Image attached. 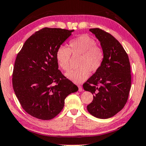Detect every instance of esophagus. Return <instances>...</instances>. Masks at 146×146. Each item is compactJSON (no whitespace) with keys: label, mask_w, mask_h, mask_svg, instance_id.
<instances>
[{"label":"esophagus","mask_w":146,"mask_h":146,"mask_svg":"<svg viewBox=\"0 0 146 146\" xmlns=\"http://www.w3.org/2000/svg\"><path fill=\"white\" fill-rule=\"evenodd\" d=\"M78 88H79V91L80 92H82V86L81 85H77Z\"/></svg>","instance_id":"esophagus-1"}]
</instances>
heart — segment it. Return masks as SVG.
<instances>
[{
  "instance_id": "b5f03b06",
  "label": "heart",
  "mask_w": 146,
  "mask_h": 146,
  "mask_svg": "<svg viewBox=\"0 0 146 146\" xmlns=\"http://www.w3.org/2000/svg\"><path fill=\"white\" fill-rule=\"evenodd\" d=\"M68 48L60 46L56 51L55 57L58 65L64 71L68 70L71 54H81L79 62V68L71 69L66 73L68 79L79 84L84 81L91 72H96L103 64L104 54L101 48L96 46L93 39L86 35H80L69 41Z\"/></svg>"
}]
</instances>
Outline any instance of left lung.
Wrapping results in <instances>:
<instances>
[{"label": "left lung", "instance_id": "1", "mask_svg": "<svg viewBox=\"0 0 146 146\" xmlns=\"http://www.w3.org/2000/svg\"><path fill=\"white\" fill-rule=\"evenodd\" d=\"M100 42L104 54L102 66L83 84L94 94L87 110L97 118H110L124 108L131 86L129 56L113 36L99 28L90 29Z\"/></svg>", "mask_w": 146, "mask_h": 146}]
</instances>
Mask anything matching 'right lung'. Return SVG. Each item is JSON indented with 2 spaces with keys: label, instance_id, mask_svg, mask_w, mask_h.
<instances>
[{
  "label": "right lung",
  "instance_id": "1",
  "mask_svg": "<svg viewBox=\"0 0 146 146\" xmlns=\"http://www.w3.org/2000/svg\"><path fill=\"white\" fill-rule=\"evenodd\" d=\"M74 30L48 28L35 33L17 54L12 85L28 114L50 120L63 110L65 99L78 87L58 69L56 51Z\"/></svg>",
  "mask_w": 146,
  "mask_h": 146
}]
</instances>
